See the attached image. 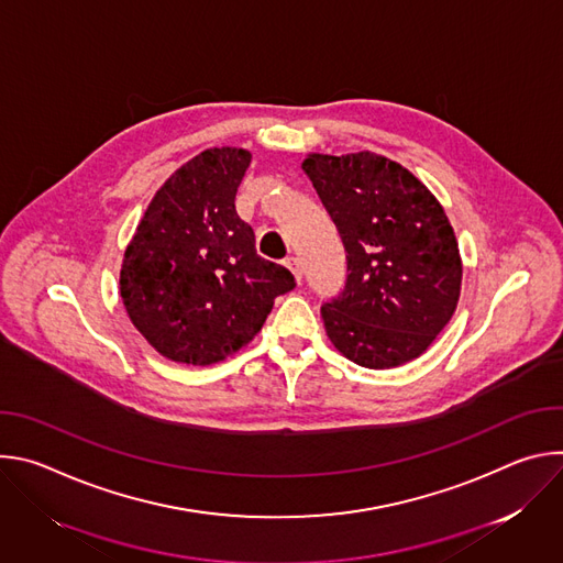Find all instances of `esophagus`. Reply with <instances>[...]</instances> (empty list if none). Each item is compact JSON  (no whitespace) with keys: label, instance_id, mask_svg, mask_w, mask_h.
Listing matches in <instances>:
<instances>
[{"label":"esophagus","instance_id":"esophagus-1","mask_svg":"<svg viewBox=\"0 0 563 563\" xmlns=\"http://www.w3.org/2000/svg\"><path fill=\"white\" fill-rule=\"evenodd\" d=\"M289 269H291V274H294V278H296V283L300 285L302 283V265H300V261L298 258H287V263H285Z\"/></svg>","mask_w":563,"mask_h":563}]
</instances>
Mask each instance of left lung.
<instances>
[{
	"label": "left lung",
	"instance_id": "8db88e82",
	"mask_svg": "<svg viewBox=\"0 0 563 563\" xmlns=\"http://www.w3.org/2000/svg\"><path fill=\"white\" fill-rule=\"evenodd\" d=\"M302 172L347 254L345 289L320 307L332 345L369 369L419 358L450 323L463 278L441 202L404 165L372 151L309 153Z\"/></svg>",
	"mask_w": 563,
	"mask_h": 563
}]
</instances>
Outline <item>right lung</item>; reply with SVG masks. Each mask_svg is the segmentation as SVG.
Wrapping results in <instances>:
<instances>
[{
	"label": "right lung",
	"instance_id": "obj_1",
	"mask_svg": "<svg viewBox=\"0 0 563 563\" xmlns=\"http://www.w3.org/2000/svg\"><path fill=\"white\" fill-rule=\"evenodd\" d=\"M250 163L240 146L191 157L155 191L124 250V309L169 361H224L254 341L276 296L296 287L289 269L256 254L254 229L235 213Z\"/></svg>",
	"mask_w": 563,
	"mask_h": 563
}]
</instances>
